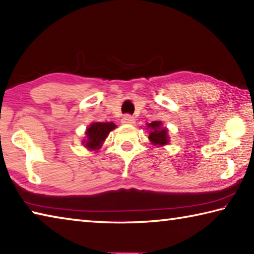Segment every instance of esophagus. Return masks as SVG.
Here are the masks:
<instances>
[{"label": "esophagus", "mask_w": 254, "mask_h": 254, "mask_svg": "<svg viewBox=\"0 0 254 254\" xmlns=\"http://www.w3.org/2000/svg\"><path fill=\"white\" fill-rule=\"evenodd\" d=\"M121 122H122L123 124H134L135 121H134V118L131 117V115L127 114V115H124V117L122 118Z\"/></svg>", "instance_id": "34e87169"}]
</instances>
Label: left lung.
Masks as SVG:
<instances>
[{"label": "left lung", "mask_w": 254, "mask_h": 254, "mask_svg": "<svg viewBox=\"0 0 254 254\" xmlns=\"http://www.w3.org/2000/svg\"><path fill=\"white\" fill-rule=\"evenodd\" d=\"M162 124L159 121H154L148 124V127L151 128L149 134V139L153 144L163 145L168 143V135H167L166 128L161 127Z\"/></svg>", "instance_id": "1"}]
</instances>
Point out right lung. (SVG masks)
I'll use <instances>...</instances> for the list:
<instances>
[{
    "label": "right lung",
    "mask_w": 254,
    "mask_h": 254,
    "mask_svg": "<svg viewBox=\"0 0 254 254\" xmlns=\"http://www.w3.org/2000/svg\"><path fill=\"white\" fill-rule=\"evenodd\" d=\"M115 124L112 122H95L92 123L91 127L86 131L87 140L84 141V143L88 149H98L102 145V142L104 141L109 133L115 128Z\"/></svg>",
    "instance_id": "right-lung-1"
}]
</instances>
